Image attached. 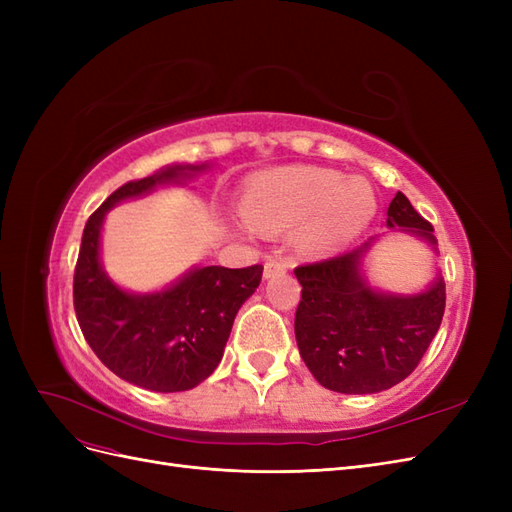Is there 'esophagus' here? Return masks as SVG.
I'll return each mask as SVG.
<instances>
[{
    "label": "esophagus",
    "instance_id": "1",
    "mask_svg": "<svg viewBox=\"0 0 512 512\" xmlns=\"http://www.w3.org/2000/svg\"><path fill=\"white\" fill-rule=\"evenodd\" d=\"M288 269V262L284 258H271L265 262V280H269V277L273 275H282L286 273Z\"/></svg>",
    "mask_w": 512,
    "mask_h": 512
}]
</instances>
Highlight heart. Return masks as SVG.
Instances as JSON below:
<instances>
[{"label":"heart","mask_w":512,"mask_h":512,"mask_svg":"<svg viewBox=\"0 0 512 512\" xmlns=\"http://www.w3.org/2000/svg\"><path fill=\"white\" fill-rule=\"evenodd\" d=\"M241 211L262 235L299 226L297 245L322 256L342 250L369 224L376 196L365 179L331 168L286 166L247 183Z\"/></svg>","instance_id":"heart-1"}]
</instances>
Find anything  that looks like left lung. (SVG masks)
Returning <instances> with one entry per match:
<instances>
[{
	"mask_svg": "<svg viewBox=\"0 0 512 512\" xmlns=\"http://www.w3.org/2000/svg\"><path fill=\"white\" fill-rule=\"evenodd\" d=\"M386 226L412 232L436 250L433 226L401 192L386 211ZM371 241L294 269L303 286L294 335L307 369L329 391L367 395L406 380L444 316L446 292L440 275L412 297L384 294L365 282L361 260Z\"/></svg>",
	"mask_w": 512,
	"mask_h": 512,
	"instance_id": "left-lung-1",
	"label": "left lung"
}]
</instances>
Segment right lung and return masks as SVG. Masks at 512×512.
<instances>
[{
    "label": "right lung",
    "instance_id": "right-lung-1",
    "mask_svg": "<svg viewBox=\"0 0 512 512\" xmlns=\"http://www.w3.org/2000/svg\"><path fill=\"white\" fill-rule=\"evenodd\" d=\"M205 164H175L123 183L89 215L74 269V312L98 359L121 380L156 393L194 389L220 365L239 307L262 280V265L198 267L162 292L132 294L100 265L106 211L156 185L179 183Z\"/></svg>",
    "mask_w": 512,
    "mask_h": 512
}]
</instances>
